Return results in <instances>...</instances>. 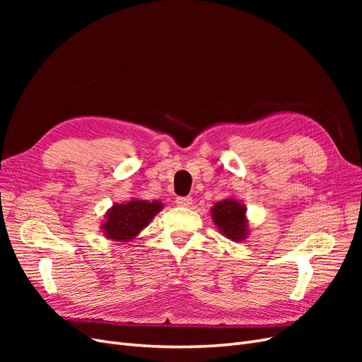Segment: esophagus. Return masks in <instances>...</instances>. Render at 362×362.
<instances>
[{
	"mask_svg": "<svg viewBox=\"0 0 362 362\" xmlns=\"http://www.w3.org/2000/svg\"><path fill=\"white\" fill-rule=\"evenodd\" d=\"M175 202H177L180 206H190L193 199L190 198V196H180V198H177V201Z\"/></svg>",
	"mask_w": 362,
	"mask_h": 362,
	"instance_id": "esophagus-1",
	"label": "esophagus"
}]
</instances>
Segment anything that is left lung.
I'll return each instance as SVG.
<instances>
[{"mask_svg": "<svg viewBox=\"0 0 362 362\" xmlns=\"http://www.w3.org/2000/svg\"><path fill=\"white\" fill-rule=\"evenodd\" d=\"M211 218L226 238L234 242H242L247 237V218L246 206L237 199L228 198L221 202H216L211 208Z\"/></svg>", "mask_w": 362, "mask_h": 362, "instance_id": "1", "label": "left lung"}]
</instances>
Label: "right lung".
Segmentation results:
<instances>
[{
	"instance_id": "1",
	"label": "right lung",
	"mask_w": 362,
	"mask_h": 362,
	"mask_svg": "<svg viewBox=\"0 0 362 362\" xmlns=\"http://www.w3.org/2000/svg\"><path fill=\"white\" fill-rule=\"evenodd\" d=\"M160 201L131 199L125 204H115L105 214V222L101 225L104 235L115 242H129L148 226L156 214L161 211Z\"/></svg>"
}]
</instances>
